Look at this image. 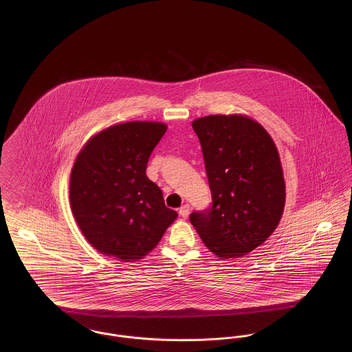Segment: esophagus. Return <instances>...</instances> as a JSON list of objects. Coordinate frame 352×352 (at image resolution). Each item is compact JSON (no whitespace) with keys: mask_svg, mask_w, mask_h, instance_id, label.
Here are the masks:
<instances>
[{"mask_svg":"<svg viewBox=\"0 0 352 352\" xmlns=\"http://www.w3.org/2000/svg\"><path fill=\"white\" fill-rule=\"evenodd\" d=\"M188 214H190V206L188 204H184L181 208H179V215L182 217V218H187L188 217Z\"/></svg>","mask_w":352,"mask_h":352,"instance_id":"1","label":"esophagus"}]
</instances>
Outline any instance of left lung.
Masks as SVG:
<instances>
[{
  "mask_svg": "<svg viewBox=\"0 0 352 352\" xmlns=\"http://www.w3.org/2000/svg\"><path fill=\"white\" fill-rule=\"evenodd\" d=\"M201 142L211 207L190 221L219 257H241L277 228L285 207V181L268 132L241 115H212L192 121Z\"/></svg>",
  "mask_w": 352,
  "mask_h": 352,
  "instance_id": "obj_1",
  "label": "left lung"
}]
</instances>
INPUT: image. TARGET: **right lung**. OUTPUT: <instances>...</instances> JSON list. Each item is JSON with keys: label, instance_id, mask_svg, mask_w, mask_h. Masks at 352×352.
Here are the masks:
<instances>
[{"label": "right lung", "instance_id": "add662e5", "mask_svg": "<svg viewBox=\"0 0 352 352\" xmlns=\"http://www.w3.org/2000/svg\"><path fill=\"white\" fill-rule=\"evenodd\" d=\"M168 126L131 121L95 134L78 154L69 178V203L88 243L122 261L142 258L178 214L146 177L151 151Z\"/></svg>", "mask_w": 352, "mask_h": 352}]
</instances>
